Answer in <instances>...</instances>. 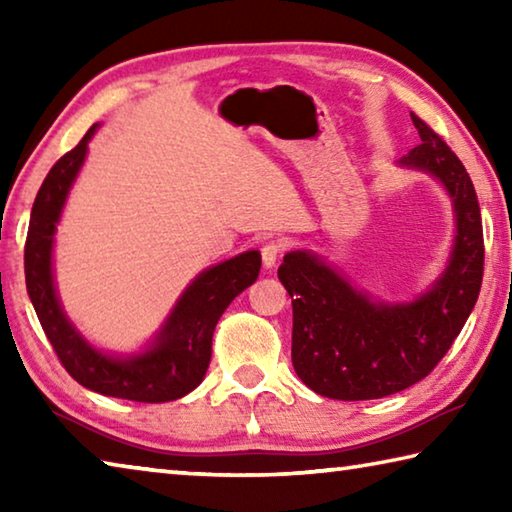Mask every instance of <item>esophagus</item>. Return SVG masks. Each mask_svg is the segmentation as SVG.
Returning <instances> with one entry per match:
<instances>
[{"label":"esophagus","instance_id":"esophagus-1","mask_svg":"<svg viewBox=\"0 0 512 512\" xmlns=\"http://www.w3.org/2000/svg\"><path fill=\"white\" fill-rule=\"evenodd\" d=\"M282 250H284V244H282V241H277V239H268L266 244L262 246V262H264V266H266V268H273L277 259H280Z\"/></svg>","mask_w":512,"mask_h":512}]
</instances>
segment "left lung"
I'll return each instance as SVG.
<instances>
[{
  "mask_svg": "<svg viewBox=\"0 0 512 512\" xmlns=\"http://www.w3.org/2000/svg\"><path fill=\"white\" fill-rule=\"evenodd\" d=\"M420 144L402 164L436 176L456 210V246L447 271L415 302H375L316 255H284L277 277L293 305L291 361L298 377L332 400H379L418 384L438 366L465 325L483 280V225L463 162L413 115Z\"/></svg>",
  "mask_w": 512,
  "mask_h": 512,
  "instance_id": "left-lung-1",
  "label": "left lung"
}]
</instances>
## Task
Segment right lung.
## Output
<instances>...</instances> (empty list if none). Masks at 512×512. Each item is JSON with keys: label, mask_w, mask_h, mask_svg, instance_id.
I'll use <instances>...</instances> for the list:
<instances>
[{"label": "right lung", "mask_w": 512, "mask_h": 512, "mask_svg": "<svg viewBox=\"0 0 512 512\" xmlns=\"http://www.w3.org/2000/svg\"><path fill=\"white\" fill-rule=\"evenodd\" d=\"M94 128L97 124L51 167L38 189L24 246L29 298L58 361L81 386L146 404L178 400L203 381L212 357L214 327L225 307L257 280L262 255L250 250L198 275L146 350L119 357L92 348L60 309L51 277V244Z\"/></svg>", "instance_id": "1"}]
</instances>
